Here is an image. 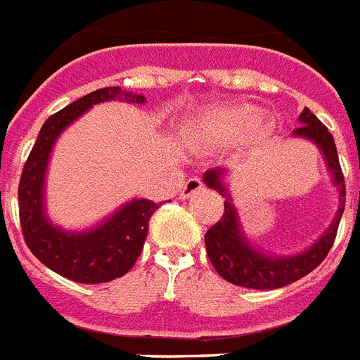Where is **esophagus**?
<instances>
[{
  "mask_svg": "<svg viewBox=\"0 0 360 360\" xmlns=\"http://www.w3.org/2000/svg\"><path fill=\"white\" fill-rule=\"evenodd\" d=\"M202 188H204V184L200 178H197V176L189 178V180H186V182H184L182 189H180V197L182 198L193 197V195H197Z\"/></svg>",
  "mask_w": 360,
  "mask_h": 360,
  "instance_id": "1",
  "label": "esophagus"
}]
</instances>
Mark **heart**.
Listing matches in <instances>:
<instances>
[{
    "instance_id": "obj_1",
    "label": "heart",
    "mask_w": 360,
    "mask_h": 360,
    "mask_svg": "<svg viewBox=\"0 0 360 360\" xmlns=\"http://www.w3.org/2000/svg\"><path fill=\"white\" fill-rule=\"evenodd\" d=\"M258 119L260 115L257 109L247 108V105L217 109L200 119L197 130L210 143L226 145L249 134L258 124Z\"/></svg>"
}]
</instances>
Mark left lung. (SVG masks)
I'll return each instance as SVG.
<instances>
[{
	"label": "left lung",
	"instance_id": "obj_1",
	"mask_svg": "<svg viewBox=\"0 0 360 360\" xmlns=\"http://www.w3.org/2000/svg\"><path fill=\"white\" fill-rule=\"evenodd\" d=\"M299 124L301 126L295 128L294 135L312 141L320 148L338 191V210L335 219L330 221L326 234L307 251L294 257H278L255 249L241 230L240 217L225 186L226 169H210L204 172V184L225 197V214L204 236L206 252L215 271L236 286L252 290H275L288 286L320 266L335 243L338 223L346 206V184L338 162L335 139L327 130V126L309 108H304L303 113L299 115Z\"/></svg>",
	"mask_w": 360,
	"mask_h": 360
}]
</instances>
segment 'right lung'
<instances>
[{"instance_id": "obj_1", "label": "right lung", "mask_w": 360, "mask_h": 360, "mask_svg": "<svg viewBox=\"0 0 360 360\" xmlns=\"http://www.w3.org/2000/svg\"><path fill=\"white\" fill-rule=\"evenodd\" d=\"M109 100H124L137 105L146 102L143 94L128 93L120 87H103L68 103L42 124L20 178V225L25 243L46 267L74 283H109L130 271L145 245L148 221L162 204L131 198L98 226L83 232H68L48 219L44 182L57 137L93 105Z\"/></svg>"}]
</instances>
